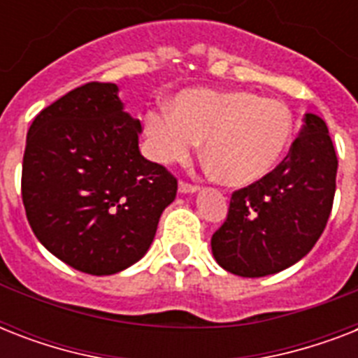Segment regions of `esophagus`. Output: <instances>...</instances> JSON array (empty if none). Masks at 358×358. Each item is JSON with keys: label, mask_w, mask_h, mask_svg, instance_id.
Listing matches in <instances>:
<instances>
[{"label": "esophagus", "mask_w": 358, "mask_h": 358, "mask_svg": "<svg viewBox=\"0 0 358 358\" xmlns=\"http://www.w3.org/2000/svg\"><path fill=\"white\" fill-rule=\"evenodd\" d=\"M178 189H180V193H195V191L199 189V185L182 180V182H180V185H178Z\"/></svg>", "instance_id": "obj_1"}]
</instances>
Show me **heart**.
Wrapping results in <instances>:
<instances>
[{
    "instance_id": "1",
    "label": "heart",
    "mask_w": 358,
    "mask_h": 358,
    "mask_svg": "<svg viewBox=\"0 0 358 358\" xmlns=\"http://www.w3.org/2000/svg\"><path fill=\"white\" fill-rule=\"evenodd\" d=\"M145 134L159 163H184L204 141V162L219 182L249 185L286 154L294 119L280 100L250 91L189 89L171 102V113L148 111Z\"/></svg>"
}]
</instances>
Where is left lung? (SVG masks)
I'll return each instance as SVG.
<instances>
[{"mask_svg":"<svg viewBox=\"0 0 358 358\" xmlns=\"http://www.w3.org/2000/svg\"><path fill=\"white\" fill-rule=\"evenodd\" d=\"M336 169L327 124L306 113L288 156L230 196L229 215L212 236L219 266L256 278L282 271L308 255L333 210Z\"/></svg>","mask_w":358,"mask_h":358,"instance_id":"1","label":"left lung"}]
</instances>
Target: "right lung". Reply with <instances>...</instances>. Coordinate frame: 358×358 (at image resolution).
I'll list each match as a JSON object with an SVG mask.
<instances>
[{"label":"right lung","instance_id":"right-lung-1","mask_svg":"<svg viewBox=\"0 0 358 358\" xmlns=\"http://www.w3.org/2000/svg\"><path fill=\"white\" fill-rule=\"evenodd\" d=\"M115 83L91 81L36 115L25 141L22 201L44 247L89 275L141 260L178 180L139 152L141 122Z\"/></svg>","mask_w":358,"mask_h":358}]
</instances>
